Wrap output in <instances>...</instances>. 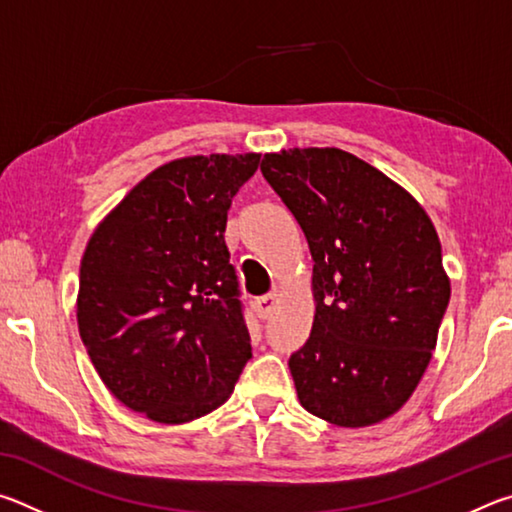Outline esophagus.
I'll return each instance as SVG.
<instances>
[{
    "label": "esophagus",
    "instance_id": "esophagus-1",
    "mask_svg": "<svg viewBox=\"0 0 512 512\" xmlns=\"http://www.w3.org/2000/svg\"><path fill=\"white\" fill-rule=\"evenodd\" d=\"M275 305H277V298H275V293H268V296H264V298L255 300V314H257V318L266 320L268 316L273 314Z\"/></svg>",
    "mask_w": 512,
    "mask_h": 512
}]
</instances>
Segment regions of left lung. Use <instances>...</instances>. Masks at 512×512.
Returning a JSON list of instances; mask_svg holds the SVG:
<instances>
[{
	"instance_id": "left-lung-1",
	"label": "left lung",
	"mask_w": 512,
	"mask_h": 512,
	"mask_svg": "<svg viewBox=\"0 0 512 512\" xmlns=\"http://www.w3.org/2000/svg\"><path fill=\"white\" fill-rule=\"evenodd\" d=\"M262 173L314 259V325L289 359L300 404L345 429L391 418L429 366L452 293L429 214L332 146L266 153Z\"/></svg>"
}]
</instances>
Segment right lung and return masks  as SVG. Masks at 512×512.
Instances as JSON below:
<instances>
[{
    "label": "right lung",
    "mask_w": 512,
    "mask_h": 512,
    "mask_svg": "<svg viewBox=\"0 0 512 512\" xmlns=\"http://www.w3.org/2000/svg\"><path fill=\"white\" fill-rule=\"evenodd\" d=\"M257 167L259 153L162 164L85 246L81 341L108 391L153 422L185 424L219 409L250 359L223 232Z\"/></svg>",
    "instance_id": "obj_1"
}]
</instances>
